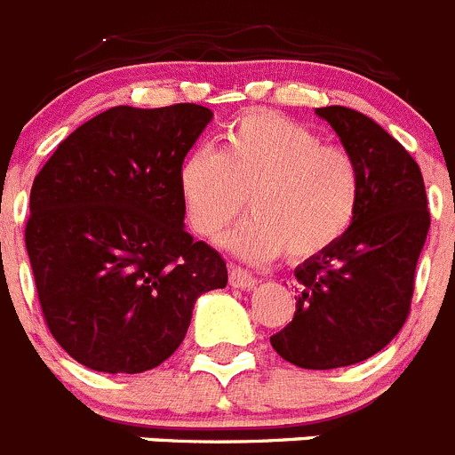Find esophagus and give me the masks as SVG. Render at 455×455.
Masks as SVG:
<instances>
[{
	"label": "esophagus",
	"instance_id": "obj_1",
	"mask_svg": "<svg viewBox=\"0 0 455 455\" xmlns=\"http://www.w3.org/2000/svg\"><path fill=\"white\" fill-rule=\"evenodd\" d=\"M230 284L236 289H248V291H251V289H255L257 280L251 273L243 271V268L230 267Z\"/></svg>",
	"mask_w": 455,
	"mask_h": 455
}]
</instances>
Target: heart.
Wrapping results in <instances>:
<instances>
[{"label":"heart","mask_w":455,"mask_h":455,"mask_svg":"<svg viewBox=\"0 0 455 455\" xmlns=\"http://www.w3.org/2000/svg\"><path fill=\"white\" fill-rule=\"evenodd\" d=\"M178 180L200 236L219 235L248 198L252 216L223 239L248 262H268L283 251L289 259L321 255L347 235L360 204L355 156L273 111L236 118L220 150L188 152Z\"/></svg>","instance_id":"obj_1"}]
</instances>
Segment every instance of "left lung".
<instances>
[{
    "mask_svg": "<svg viewBox=\"0 0 455 455\" xmlns=\"http://www.w3.org/2000/svg\"><path fill=\"white\" fill-rule=\"evenodd\" d=\"M360 168V204L335 246L300 264V291L271 347L300 369L363 363L399 335L410 312L415 268L431 228L417 162L369 116L316 108Z\"/></svg>",
    "mask_w": 455,
    "mask_h": 455,
    "instance_id": "obj_1",
    "label": "left lung"
}]
</instances>
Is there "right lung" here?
<instances>
[{
    "label": "right lung",
    "instance_id": "right-lung-1",
    "mask_svg": "<svg viewBox=\"0 0 455 455\" xmlns=\"http://www.w3.org/2000/svg\"><path fill=\"white\" fill-rule=\"evenodd\" d=\"M214 114L114 107L59 143L36 175L27 252L63 351L140 373L178 351L193 305L228 284L223 257L184 230L180 166Z\"/></svg>",
    "mask_w": 455,
    "mask_h": 455
}]
</instances>
